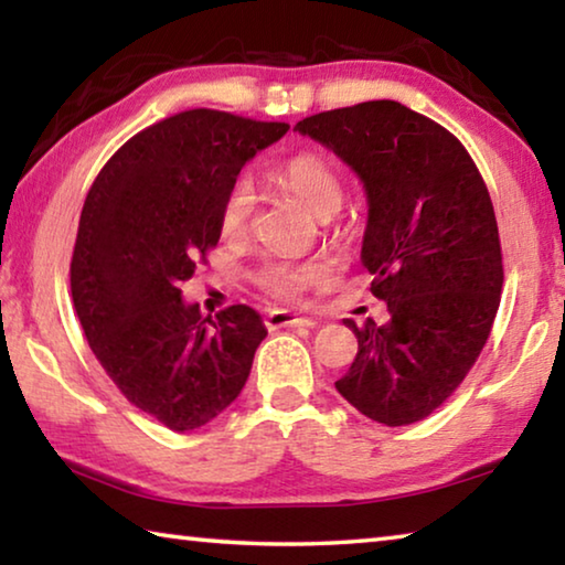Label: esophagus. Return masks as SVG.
Returning a JSON list of instances; mask_svg holds the SVG:
<instances>
[{
	"instance_id": "esophagus-1",
	"label": "esophagus",
	"mask_w": 565,
	"mask_h": 565,
	"mask_svg": "<svg viewBox=\"0 0 565 565\" xmlns=\"http://www.w3.org/2000/svg\"><path fill=\"white\" fill-rule=\"evenodd\" d=\"M266 327L268 329H303V327H315L317 321L311 317H301V315H291V311H284V309H271L266 315Z\"/></svg>"
}]
</instances>
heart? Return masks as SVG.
Masks as SVG:
<instances>
[{"mask_svg": "<svg viewBox=\"0 0 565 565\" xmlns=\"http://www.w3.org/2000/svg\"><path fill=\"white\" fill-rule=\"evenodd\" d=\"M279 183L286 191L297 195V199L317 213V216L327 218L334 216L339 205L344 201V185L342 178L327 158L317 153H299L289 160H284L276 170ZM256 209V195L254 185L248 183V178H238L234 185L228 188L226 199L221 203V231L223 236H244L250 216ZM329 266L319 258H274L266 262L256 271V284L264 291L271 294L276 299H297L301 291H307L309 286H317L327 281Z\"/></svg>", "mask_w": 565, "mask_h": 565, "instance_id": "obj_1", "label": "heart"}]
</instances>
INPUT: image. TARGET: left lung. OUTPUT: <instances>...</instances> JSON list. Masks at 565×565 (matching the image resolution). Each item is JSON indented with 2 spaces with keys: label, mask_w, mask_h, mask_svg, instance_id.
Wrapping results in <instances>:
<instances>
[{
  "label": "left lung",
  "mask_w": 565,
  "mask_h": 565,
  "mask_svg": "<svg viewBox=\"0 0 565 565\" xmlns=\"http://www.w3.org/2000/svg\"><path fill=\"white\" fill-rule=\"evenodd\" d=\"M344 160L366 191L362 264L390 321L366 319L337 390L387 427L425 419L460 387L486 347L503 291L488 185L462 142L395 100L297 122Z\"/></svg>",
  "instance_id": "obj_1"
}]
</instances>
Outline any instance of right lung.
Segmentation results:
<instances>
[{
    "label": "right lung",
    "instance_id": "obj_1",
    "mask_svg": "<svg viewBox=\"0 0 565 565\" xmlns=\"http://www.w3.org/2000/svg\"><path fill=\"white\" fill-rule=\"evenodd\" d=\"M289 130L195 107L132 136L79 213L70 289L87 344L122 397L188 433L248 380L266 327L246 303L203 317L181 281L221 238V203L246 160Z\"/></svg>",
    "mask_w": 565,
    "mask_h": 565
}]
</instances>
